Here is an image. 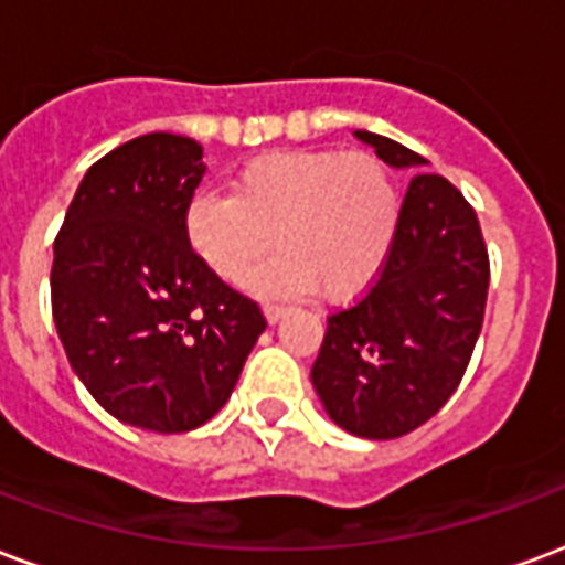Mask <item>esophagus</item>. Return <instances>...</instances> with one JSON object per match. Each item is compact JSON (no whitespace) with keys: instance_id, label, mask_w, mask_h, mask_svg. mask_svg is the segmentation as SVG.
Instances as JSON below:
<instances>
[{"instance_id":"esophagus-1","label":"esophagus","mask_w":565,"mask_h":565,"mask_svg":"<svg viewBox=\"0 0 565 565\" xmlns=\"http://www.w3.org/2000/svg\"><path fill=\"white\" fill-rule=\"evenodd\" d=\"M263 315H266V320H269V323H275V320H281V317L287 315V305L266 302L263 305Z\"/></svg>"}]
</instances>
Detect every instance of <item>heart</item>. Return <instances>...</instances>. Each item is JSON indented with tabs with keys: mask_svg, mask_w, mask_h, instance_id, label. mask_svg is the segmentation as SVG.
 <instances>
[{
	"mask_svg": "<svg viewBox=\"0 0 565 565\" xmlns=\"http://www.w3.org/2000/svg\"><path fill=\"white\" fill-rule=\"evenodd\" d=\"M401 221L398 185L365 149L271 152L242 164L230 194L198 191L185 209V239L221 281L254 275L260 294L353 299L386 266Z\"/></svg>",
	"mask_w": 565,
	"mask_h": 565,
	"instance_id": "1",
	"label": "heart"
}]
</instances>
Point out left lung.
<instances>
[{"instance_id":"left-lung-1","label":"left lung","mask_w":565,"mask_h":565,"mask_svg":"<svg viewBox=\"0 0 565 565\" xmlns=\"http://www.w3.org/2000/svg\"><path fill=\"white\" fill-rule=\"evenodd\" d=\"M392 167L419 170L386 266L326 317L311 380L344 431L392 440L431 419L461 383L482 332L491 263L476 209L422 154L356 131Z\"/></svg>"}]
</instances>
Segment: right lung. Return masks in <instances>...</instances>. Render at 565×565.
Listing matches in <instances>:
<instances>
[{"instance_id": "obj_1", "label": "right lung", "mask_w": 565, "mask_h": 565, "mask_svg": "<svg viewBox=\"0 0 565 565\" xmlns=\"http://www.w3.org/2000/svg\"><path fill=\"white\" fill-rule=\"evenodd\" d=\"M200 158L182 134L116 146L83 177L53 245L50 302L71 367L104 411L146 431L212 419L266 329L260 305L185 239Z\"/></svg>"}]
</instances>
